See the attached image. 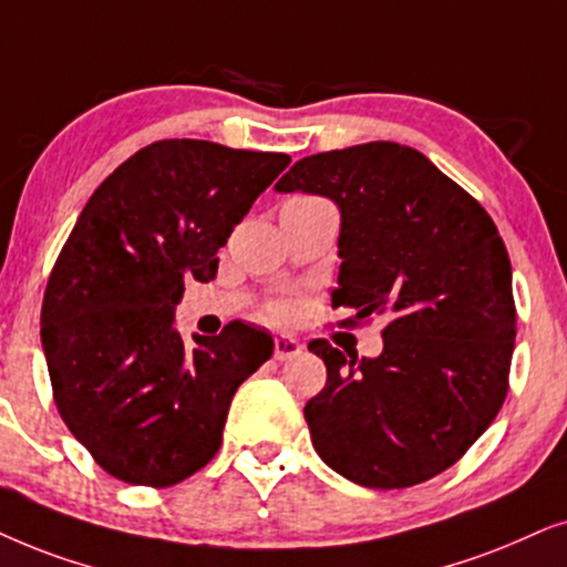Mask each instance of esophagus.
Segmentation results:
<instances>
[{
	"mask_svg": "<svg viewBox=\"0 0 567 567\" xmlns=\"http://www.w3.org/2000/svg\"><path fill=\"white\" fill-rule=\"evenodd\" d=\"M300 352H303V344H300L298 339H292V337H277L275 339V360H279V362L292 360V358H298Z\"/></svg>",
	"mask_w": 567,
	"mask_h": 567,
	"instance_id": "1",
	"label": "esophagus"
}]
</instances>
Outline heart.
Here are the masks:
<instances>
[{
    "instance_id": "1",
    "label": "heart",
    "mask_w": 567,
    "mask_h": 567,
    "mask_svg": "<svg viewBox=\"0 0 567 567\" xmlns=\"http://www.w3.org/2000/svg\"><path fill=\"white\" fill-rule=\"evenodd\" d=\"M275 313H282V308H277V311Z\"/></svg>"
}]
</instances>
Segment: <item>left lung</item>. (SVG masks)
Returning <instances> with one entry per match:
<instances>
[{
	"mask_svg": "<svg viewBox=\"0 0 567 567\" xmlns=\"http://www.w3.org/2000/svg\"><path fill=\"white\" fill-rule=\"evenodd\" d=\"M275 188L334 202L342 264L331 306L354 311L350 327L386 319L379 358L344 354L327 339L308 344L327 365V386L303 410L316 454L373 489L449 470L508 394L516 306L495 223L396 142L303 157Z\"/></svg>",
	"mask_w": 567,
	"mask_h": 567,
	"instance_id": "1",
	"label": "left lung"
}]
</instances>
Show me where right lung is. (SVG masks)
I'll return each mask as SVG.
<instances>
[{"label":"right lung","instance_id":"obj_1","mask_svg":"<svg viewBox=\"0 0 567 567\" xmlns=\"http://www.w3.org/2000/svg\"><path fill=\"white\" fill-rule=\"evenodd\" d=\"M290 155L161 140L87 199L51 269L41 344L56 410L111 477L171 487L223 443L240 383L275 339L246 323L181 339L184 279L209 282L217 251Z\"/></svg>","mask_w":567,"mask_h":567}]
</instances>
